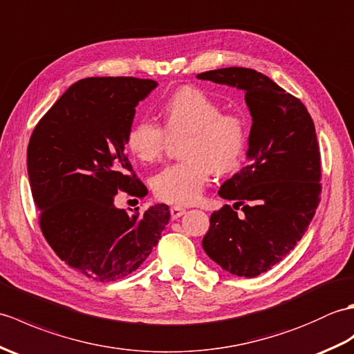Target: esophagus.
<instances>
[{"label": "esophagus", "mask_w": 354, "mask_h": 354, "mask_svg": "<svg viewBox=\"0 0 354 354\" xmlns=\"http://www.w3.org/2000/svg\"><path fill=\"white\" fill-rule=\"evenodd\" d=\"M186 214V209L182 207V206H174L171 207V218L172 219H177L180 216H183Z\"/></svg>", "instance_id": "esophagus-1"}]
</instances>
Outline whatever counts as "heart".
I'll return each mask as SVG.
<instances>
[{
    "label": "heart",
    "mask_w": 354,
    "mask_h": 354,
    "mask_svg": "<svg viewBox=\"0 0 354 354\" xmlns=\"http://www.w3.org/2000/svg\"><path fill=\"white\" fill-rule=\"evenodd\" d=\"M195 86H183L163 101L160 124L138 120L127 131L125 144L139 160H159L169 138L183 136L180 162L163 168L153 178L157 198L171 204H192L200 198L212 171L225 174L238 168L247 147V122Z\"/></svg>",
    "instance_id": "b5f03b06"
}]
</instances>
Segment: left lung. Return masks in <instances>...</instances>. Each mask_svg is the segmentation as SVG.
Segmentation results:
<instances>
[{
  "label": "left lung",
  "mask_w": 354,
  "mask_h": 354,
  "mask_svg": "<svg viewBox=\"0 0 354 354\" xmlns=\"http://www.w3.org/2000/svg\"><path fill=\"white\" fill-rule=\"evenodd\" d=\"M197 78L242 89L253 118L248 163L218 191L244 215L229 204L214 212L203 248L223 270L256 277L294 250L315 215L321 195L315 125L300 100L254 69L221 68Z\"/></svg>",
  "instance_id": "1"
}]
</instances>
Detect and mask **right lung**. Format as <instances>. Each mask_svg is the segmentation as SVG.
Returning <instances> with one entry per match:
<instances>
[{"instance_id": "right-lung-1", "label": "right lung", "mask_w": 354, "mask_h": 354, "mask_svg": "<svg viewBox=\"0 0 354 354\" xmlns=\"http://www.w3.org/2000/svg\"><path fill=\"white\" fill-rule=\"evenodd\" d=\"M156 86L150 78H83L31 133L27 169L42 234L62 261L97 281L136 271L169 221L167 204L144 214L115 206L120 191L138 198L148 192L125 154V138L135 107Z\"/></svg>"}]
</instances>
